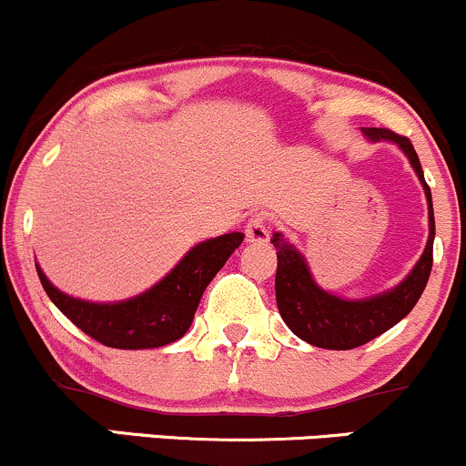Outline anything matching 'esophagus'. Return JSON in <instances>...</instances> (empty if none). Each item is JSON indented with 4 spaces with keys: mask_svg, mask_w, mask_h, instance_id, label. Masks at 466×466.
<instances>
[{
    "mask_svg": "<svg viewBox=\"0 0 466 466\" xmlns=\"http://www.w3.org/2000/svg\"><path fill=\"white\" fill-rule=\"evenodd\" d=\"M244 233H247V242H250V244L266 242V239H268V235H270V218H268V213H264V211L253 213V216L248 218Z\"/></svg>",
    "mask_w": 466,
    "mask_h": 466,
    "instance_id": "obj_1",
    "label": "esophagus"
}]
</instances>
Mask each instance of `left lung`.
Listing matches in <instances>:
<instances>
[{
  "mask_svg": "<svg viewBox=\"0 0 466 466\" xmlns=\"http://www.w3.org/2000/svg\"><path fill=\"white\" fill-rule=\"evenodd\" d=\"M363 132L372 140H394L407 154L411 167L420 177L422 187H425L427 202H430V239H427L420 261L414 266L410 277L396 286L394 290L372 297V299L346 301L319 289L315 279L310 277L306 259L279 233L270 238V242L277 248L275 295L279 315L297 337L308 341L310 346L326 350H352L365 346L379 334L394 328L402 317L410 315L411 308L420 299L422 290L430 281L433 264L436 224H433L431 191L430 185L425 182V176H422V167L414 151V145L410 143L407 136L394 134L391 129L385 127H365Z\"/></svg>",
  "mask_w": 466,
  "mask_h": 466,
  "instance_id": "1",
  "label": "left lung"
}]
</instances>
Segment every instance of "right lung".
Instances as JSON below:
<instances>
[{
	"label": "right lung",
	"mask_w": 466,
	"mask_h": 466,
	"mask_svg": "<svg viewBox=\"0 0 466 466\" xmlns=\"http://www.w3.org/2000/svg\"><path fill=\"white\" fill-rule=\"evenodd\" d=\"M242 233L198 244L154 289L120 303H90L67 297L36 268L52 303L94 341L118 350H145L174 343L189 330L208 281L242 244Z\"/></svg>",
	"instance_id": "obj_1"
}]
</instances>
